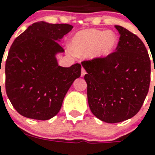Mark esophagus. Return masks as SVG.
<instances>
[{
    "mask_svg": "<svg viewBox=\"0 0 155 155\" xmlns=\"http://www.w3.org/2000/svg\"><path fill=\"white\" fill-rule=\"evenodd\" d=\"M85 74H86V71L84 70V68H82V70H81V76L84 77V76L85 75Z\"/></svg>",
    "mask_w": 155,
    "mask_h": 155,
    "instance_id": "34e87169",
    "label": "esophagus"
}]
</instances>
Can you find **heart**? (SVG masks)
<instances>
[{
    "mask_svg": "<svg viewBox=\"0 0 155 155\" xmlns=\"http://www.w3.org/2000/svg\"><path fill=\"white\" fill-rule=\"evenodd\" d=\"M118 44V37L111 30L87 29L80 30L71 41L73 53L80 58L91 57L101 59L114 52Z\"/></svg>",
    "mask_w": 155,
    "mask_h": 155,
    "instance_id": "obj_1",
    "label": "heart"
}]
</instances>
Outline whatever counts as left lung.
Returning a JSON list of instances; mask_svg holds the SVG:
<instances>
[{
	"mask_svg": "<svg viewBox=\"0 0 155 155\" xmlns=\"http://www.w3.org/2000/svg\"><path fill=\"white\" fill-rule=\"evenodd\" d=\"M115 28L120 35L116 51L104 58L81 63L87 71L84 80L90 109L107 123L136 115L150 82V59L144 43L125 28Z\"/></svg>",
	"mask_w": 155,
	"mask_h": 155,
	"instance_id": "left-lung-1",
	"label": "left lung"
}]
</instances>
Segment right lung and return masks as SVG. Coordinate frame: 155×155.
I'll return each mask as SVG.
<instances>
[{
	"label": "right lung",
	"mask_w": 155,
	"mask_h": 155,
	"mask_svg": "<svg viewBox=\"0 0 155 155\" xmlns=\"http://www.w3.org/2000/svg\"><path fill=\"white\" fill-rule=\"evenodd\" d=\"M68 24L38 21L30 25L11 46L5 63L7 97L18 113L49 120L59 112L70 87L81 75V65H58V42L72 30Z\"/></svg>",
	"instance_id": "add662e5"
}]
</instances>
